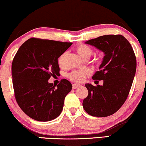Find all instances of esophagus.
<instances>
[{"label":"esophagus","mask_w":146,"mask_h":146,"mask_svg":"<svg viewBox=\"0 0 146 146\" xmlns=\"http://www.w3.org/2000/svg\"><path fill=\"white\" fill-rule=\"evenodd\" d=\"M82 85L81 84H73V89H75V88H78V87H80Z\"/></svg>","instance_id":"obj_1"}]
</instances>
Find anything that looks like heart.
<instances>
[{
    "instance_id": "obj_1",
    "label": "heart",
    "mask_w": 146,
    "mask_h": 146,
    "mask_svg": "<svg viewBox=\"0 0 146 146\" xmlns=\"http://www.w3.org/2000/svg\"><path fill=\"white\" fill-rule=\"evenodd\" d=\"M76 51L78 52L81 58H88L91 56L93 53V50L89 46H87L86 44H80L76 47ZM66 53H64L61 55L58 58V63H59L60 66H62L64 64V60L65 56H66ZM89 75V71L88 70H76V71H73L71 72L69 75H68V78L73 81L76 82H82L85 80L87 75Z\"/></svg>"
}]
</instances>
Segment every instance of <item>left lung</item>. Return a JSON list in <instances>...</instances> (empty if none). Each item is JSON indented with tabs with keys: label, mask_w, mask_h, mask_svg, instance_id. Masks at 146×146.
<instances>
[{
	"label": "left lung",
	"mask_w": 146,
	"mask_h": 146,
	"mask_svg": "<svg viewBox=\"0 0 146 146\" xmlns=\"http://www.w3.org/2000/svg\"><path fill=\"white\" fill-rule=\"evenodd\" d=\"M104 54L102 64L93 76L103 80L97 86L87 83L88 95L83 108L94 117H108L124 104L131 88L137 68V60L131 44L121 35H106L86 41Z\"/></svg>",
	"instance_id": "8db88e82"
}]
</instances>
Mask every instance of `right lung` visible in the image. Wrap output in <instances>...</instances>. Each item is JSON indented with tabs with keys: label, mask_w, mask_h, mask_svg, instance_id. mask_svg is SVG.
Instances as JSON below:
<instances>
[{
	"label": "right lung",
	"mask_w": 146,
	"mask_h": 146,
	"mask_svg": "<svg viewBox=\"0 0 146 146\" xmlns=\"http://www.w3.org/2000/svg\"><path fill=\"white\" fill-rule=\"evenodd\" d=\"M71 44L32 38L18 50L11 66L15 98L22 110L33 119L51 121L62 111L71 83L63 79L55 88L48 80L59 74L58 59Z\"/></svg>",
	"instance_id": "obj_1"
}]
</instances>
